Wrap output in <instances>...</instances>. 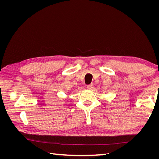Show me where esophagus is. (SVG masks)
I'll use <instances>...</instances> for the list:
<instances>
[{"instance_id":"1","label":"esophagus","mask_w":159,"mask_h":159,"mask_svg":"<svg viewBox=\"0 0 159 159\" xmlns=\"http://www.w3.org/2000/svg\"><path fill=\"white\" fill-rule=\"evenodd\" d=\"M93 85L91 84H89V85H88V86H87V88H88V89H91L93 88Z\"/></svg>"}]
</instances>
